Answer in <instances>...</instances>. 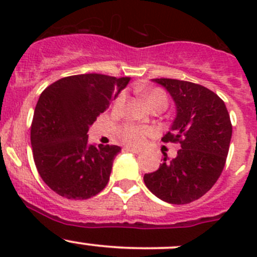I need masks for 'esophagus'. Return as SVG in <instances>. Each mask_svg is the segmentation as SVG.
I'll return each instance as SVG.
<instances>
[{"label": "esophagus", "instance_id": "34e87169", "mask_svg": "<svg viewBox=\"0 0 257 257\" xmlns=\"http://www.w3.org/2000/svg\"><path fill=\"white\" fill-rule=\"evenodd\" d=\"M124 150H126V152H131V153H136V154H139V153L142 152V150L138 149V148H133V147H125L124 148Z\"/></svg>", "mask_w": 257, "mask_h": 257}]
</instances>
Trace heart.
<instances>
[{"mask_svg":"<svg viewBox=\"0 0 257 257\" xmlns=\"http://www.w3.org/2000/svg\"><path fill=\"white\" fill-rule=\"evenodd\" d=\"M143 100L147 104V107H152L154 104H162L164 107H167L168 98L165 95V93L160 89H153L149 92L144 93ZM124 102V94H120L114 102V108H119ZM150 133L149 129L143 128V126L136 125V124H125V125L121 126L119 129V136L123 139L124 142H126L128 144L132 145H141L144 143L145 138H147L148 134Z\"/></svg>","mask_w":257,"mask_h":257,"instance_id":"heart-1","label":"heart"}]
</instances>
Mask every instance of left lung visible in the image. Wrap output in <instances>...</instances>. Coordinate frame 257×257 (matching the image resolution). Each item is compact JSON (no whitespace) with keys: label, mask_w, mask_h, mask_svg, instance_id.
Segmentation results:
<instances>
[{"label":"left lung","mask_w":257,"mask_h":257,"mask_svg":"<svg viewBox=\"0 0 257 257\" xmlns=\"http://www.w3.org/2000/svg\"><path fill=\"white\" fill-rule=\"evenodd\" d=\"M175 104V118L163 142H179L174 159L157 172L144 175L147 188L160 200L188 204L212 188L225 167L232 126L221 98L214 92L185 80L157 78Z\"/></svg>","instance_id":"left-lung-1"}]
</instances>
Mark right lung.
<instances>
[{
  "instance_id": "obj_1",
  "label": "right lung",
  "mask_w": 257,
  "mask_h": 257,
  "mask_svg": "<svg viewBox=\"0 0 257 257\" xmlns=\"http://www.w3.org/2000/svg\"><path fill=\"white\" fill-rule=\"evenodd\" d=\"M131 78L78 74L52 83L40 95L31 125L33 159L58 195L89 199L105 188L118 145L88 142L89 126Z\"/></svg>"
}]
</instances>
